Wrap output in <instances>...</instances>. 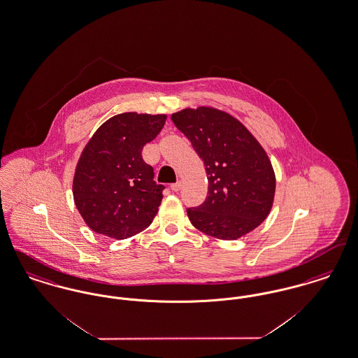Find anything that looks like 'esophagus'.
<instances>
[{
  "instance_id": "34e87169",
  "label": "esophagus",
  "mask_w": 358,
  "mask_h": 358,
  "mask_svg": "<svg viewBox=\"0 0 358 358\" xmlns=\"http://www.w3.org/2000/svg\"><path fill=\"white\" fill-rule=\"evenodd\" d=\"M182 187V184H181V181H177V182H174V184H171V189L173 192H178L180 189Z\"/></svg>"
}]
</instances>
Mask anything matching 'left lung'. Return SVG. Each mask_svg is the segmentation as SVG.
I'll use <instances>...</instances> for the list:
<instances>
[{"instance_id":"8db88e82","label":"left lung","mask_w":358,"mask_h":358,"mask_svg":"<svg viewBox=\"0 0 358 358\" xmlns=\"http://www.w3.org/2000/svg\"><path fill=\"white\" fill-rule=\"evenodd\" d=\"M176 127L204 161L208 196L187 208L190 222L209 236L235 240L268 216L275 173L264 149L232 115L212 108H185L171 115Z\"/></svg>"}]
</instances>
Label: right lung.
I'll return each instance as SVG.
<instances>
[{
    "label": "right lung",
    "mask_w": 358,
    "mask_h": 358,
    "mask_svg": "<svg viewBox=\"0 0 358 358\" xmlns=\"http://www.w3.org/2000/svg\"><path fill=\"white\" fill-rule=\"evenodd\" d=\"M165 120L162 114H118L85 145L72 190L79 213L96 234L127 238L153 222L165 187L154 181L142 149L159 134Z\"/></svg>",
    "instance_id": "add662e5"
}]
</instances>
